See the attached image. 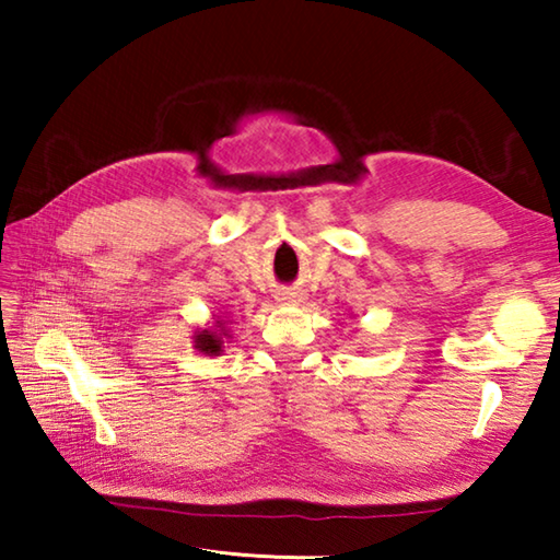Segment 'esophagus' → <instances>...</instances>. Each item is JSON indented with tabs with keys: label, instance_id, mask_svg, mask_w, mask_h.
I'll list each match as a JSON object with an SVG mask.
<instances>
[{
	"label": "esophagus",
	"instance_id": "esophagus-1",
	"mask_svg": "<svg viewBox=\"0 0 560 560\" xmlns=\"http://www.w3.org/2000/svg\"><path fill=\"white\" fill-rule=\"evenodd\" d=\"M277 301H281V303H301L303 296H301L296 289H281L277 293Z\"/></svg>",
	"mask_w": 560,
	"mask_h": 560
}]
</instances>
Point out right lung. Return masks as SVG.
<instances>
[{
	"instance_id": "right-lung-1",
	"label": "right lung",
	"mask_w": 560,
	"mask_h": 560,
	"mask_svg": "<svg viewBox=\"0 0 560 560\" xmlns=\"http://www.w3.org/2000/svg\"><path fill=\"white\" fill-rule=\"evenodd\" d=\"M224 336L226 334H224L222 320H217V328L214 330H210V328L195 330V348L200 350V353H205V355H220L222 348H224V340H222Z\"/></svg>"
}]
</instances>
